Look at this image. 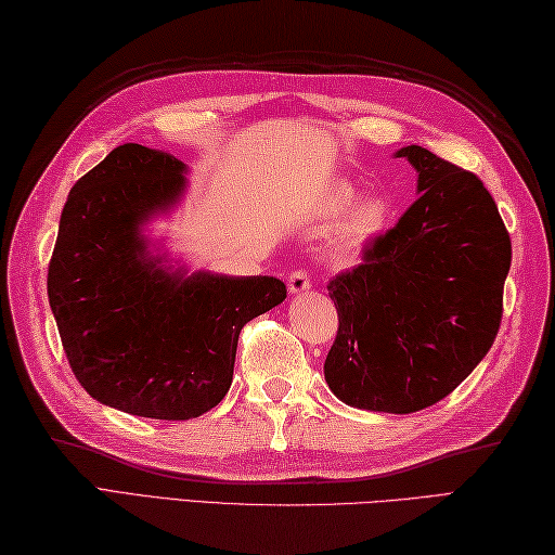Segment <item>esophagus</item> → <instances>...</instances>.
Wrapping results in <instances>:
<instances>
[{
    "label": "esophagus",
    "instance_id": "1",
    "mask_svg": "<svg viewBox=\"0 0 555 555\" xmlns=\"http://www.w3.org/2000/svg\"><path fill=\"white\" fill-rule=\"evenodd\" d=\"M312 281H310V274L305 269H296L293 274L288 276V291L293 293V296H298V293H305L310 291Z\"/></svg>",
    "mask_w": 555,
    "mask_h": 555
}]
</instances>
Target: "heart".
I'll list each match as a JSON object with an SVG mask.
<instances>
[{"instance_id":"obj_1","label":"heart","mask_w":555,"mask_h":555,"mask_svg":"<svg viewBox=\"0 0 555 555\" xmlns=\"http://www.w3.org/2000/svg\"><path fill=\"white\" fill-rule=\"evenodd\" d=\"M356 188L350 183H336L328 188L324 197V209L328 215H338L350 206L356 199ZM388 203L382 195H370L360 199L346 211L344 219L336 223V229L328 235V255L338 262H348L356 255H360L374 238H379L384 229L388 227Z\"/></svg>"}]
</instances>
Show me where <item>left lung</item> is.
<instances>
[{"mask_svg": "<svg viewBox=\"0 0 555 555\" xmlns=\"http://www.w3.org/2000/svg\"><path fill=\"white\" fill-rule=\"evenodd\" d=\"M417 199L364 262L328 281L338 334L324 379L350 408L408 415L439 403L499 334L511 235L475 173L420 145Z\"/></svg>", "mask_w": 555, "mask_h": 555, "instance_id": "1", "label": "left lung"}]
</instances>
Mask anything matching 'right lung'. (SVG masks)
Here are the masks:
<instances>
[{"mask_svg":"<svg viewBox=\"0 0 555 555\" xmlns=\"http://www.w3.org/2000/svg\"><path fill=\"white\" fill-rule=\"evenodd\" d=\"M185 171L167 152L114 147L70 188L47 271L76 379L138 417L191 420L219 405L241 328L286 300L276 276L188 271L145 235L183 199Z\"/></svg>","mask_w":555,"mask_h":555,"instance_id":"1","label":"right lung"}]
</instances>
